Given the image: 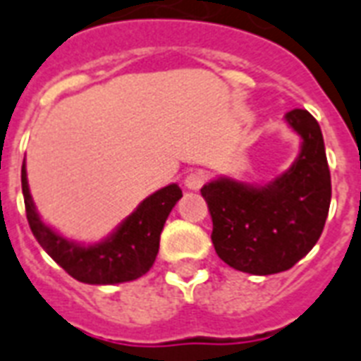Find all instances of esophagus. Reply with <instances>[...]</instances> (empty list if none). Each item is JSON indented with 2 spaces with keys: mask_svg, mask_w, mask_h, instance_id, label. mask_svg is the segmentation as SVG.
<instances>
[{
  "mask_svg": "<svg viewBox=\"0 0 361 361\" xmlns=\"http://www.w3.org/2000/svg\"><path fill=\"white\" fill-rule=\"evenodd\" d=\"M205 180H207L205 171H190L188 175L184 177V186L190 190H200Z\"/></svg>",
  "mask_w": 361,
  "mask_h": 361,
  "instance_id": "obj_1",
  "label": "esophagus"
}]
</instances>
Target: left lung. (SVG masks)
<instances>
[{
    "label": "left lung",
    "instance_id": "obj_1",
    "mask_svg": "<svg viewBox=\"0 0 361 361\" xmlns=\"http://www.w3.org/2000/svg\"><path fill=\"white\" fill-rule=\"evenodd\" d=\"M286 120L303 141L286 173L265 186L216 178L201 188L219 258L250 275L294 267L317 245L328 219L331 177L320 126L303 109L290 111Z\"/></svg>",
    "mask_w": 361,
    "mask_h": 361
}]
</instances>
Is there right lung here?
<instances>
[{"label":"right lung","mask_w":361,"mask_h":361,"mask_svg":"<svg viewBox=\"0 0 361 361\" xmlns=\"http://www.w3.org/2000/svg\"><path fill=\"white\" fill-rule=\"evenodd\" d=\"M22 194L32 233L61 269L86 284H118L135 281L152 267L164 224L175 203L183 197V190L177 184H169L154 192L131 212L113 235L90 247L67 241L39 219L27 188L26 164H22Z\"/></svg>","instance_id":"add662e5"}]
</instances>
